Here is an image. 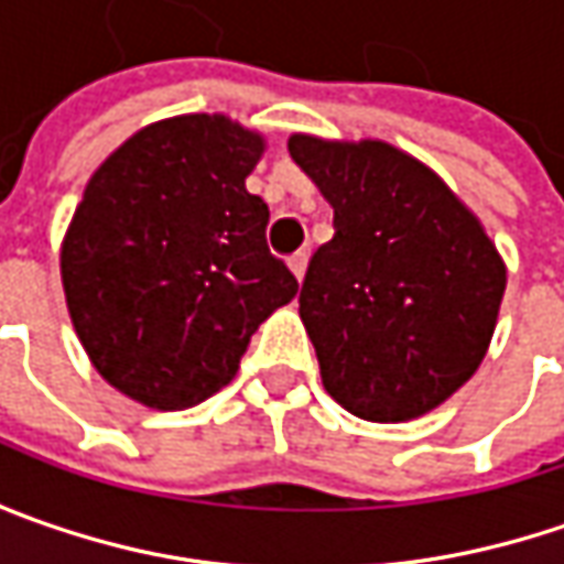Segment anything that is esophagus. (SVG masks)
Here are the masks:
<instances>
[{"mask_svg": "<svg viewBox=\"0 0 564 564\" xmlns=\"http://www.w3.org/2000/svg\"><path fill=\"white\" fill-rule=\"evenodd\" d=\"M289 270L294 272V279L301 282L304 279V272H307V250H297L289 257Z\"/></svg>", "mask_w": 564, "mask_h": 564, "instance_id": "34e87169", "label": "esophagus"}]
</instances>
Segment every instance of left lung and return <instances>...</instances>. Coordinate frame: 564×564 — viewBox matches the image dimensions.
Returning a JSON list of instances; mask_svg holds the SVG:
<instances>
[{
	"instance_id": "1",
	"label": "left lung",
	"mask_w": 564,
	"mask_h": 564,
	"mask_svg": "<svg viewBox=\"0 0 564 564\" xmlns=\"http://www.w3.org/2000/svg\"><path fill=\"white\" fill-rule=\"evenodd\" d=\"M289 153L333 206L297 311L323 389L373 423L423 417L487 355L506 263L443 178L386 141L292 134Z\"/></svg>"
}]
</instances>
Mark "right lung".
Returning a JSON list of instances; mask_svg holds the SVG:
<instances>
[{
	"label": "right lung",
	"instance_id": "add662e5",
	"mask_svg": "<svg viewBox=\"0 0 564 564\" xmlns=\"http://www.w3.org/2000/svg\"><path fill=\"white\" fill-rule=\"evenodd\" d=\"M263 134L228 116L153 121L106 156L58 267L90 364L121 395L185 411L228 386L257 326L297 294L245 187Z\"/></svg>",
	"mask_w": 564,
	"mask_h": 564
}]
</instances>
